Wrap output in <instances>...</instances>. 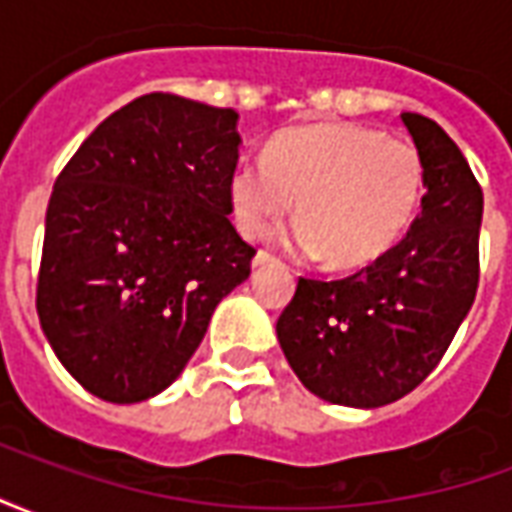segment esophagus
Returning <instances> with one entry per match:
<instances>
[{"instance_id":"1","label":"esophagus","mask_w":512,"mask_h":512,"mask_svg":"<svg viewBox=\"0 0 512 512\" xmlns=\"http://www.w3.org/2000/svg\"><path fill=\"white\" fill-rule=\"evenodd\" d=\"M271 260H274V255H271V252H266V249H260V252H257V255L252 257V268H263V266H268V263H271Z\"/></svg>"}]
</instances>
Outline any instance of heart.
I'll return each mask as SVG.
<instances>
[{
	"label": "heart",
	"mask_w": 512,
	"mask_h": 512,
	"mask_svg": "<svg viewBox=\"0 0 512 512\" xmlns=\"http://www.w3.org/2000/svg\"><path fill=\"white\" fill-rule=\"evenodd\" d=\"M425 161L414 142L356 123L290 128L263 158L238 161L227 180L235 227L271 233L296 205L293 249L337 271L376 263L406 235L422 200Z\"/></svg>",
	"instance_id": "b5f03b06"
}]
</instances>
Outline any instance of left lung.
<instances>
[{
  "mask_svg": "<svg viewBox=\"0 0 512 512\" xmlns=\"http://www.w3.org/2000/svg\"><path fill=\"white\" fill-rule=\"evenodd\" d=\"M400 117L425 161V197L411 230L354 277H301L277 321L293 373L337 406L378 408L417 389L477 293L483 189L444 128L414 112Z\"/></svg>",
  "mask_w": 512,
  "mask_h": 512,
  "instance_id": "8db88e82",
  "label": "left lung"
}]
</instances>
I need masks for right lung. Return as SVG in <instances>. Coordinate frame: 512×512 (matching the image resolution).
Instances as JSON below:
<instances>
[{"label":"right lung","mask_w":512,"mask_h":512,"mask_svg":"<svg viewBox=\"0 0 512 512\" xmlns=\"http://www.w3.org/2000/svg\"><path fill=\"white\" fill-rule=\"evenodd\" d=\"M238 112L150 93L109 115L51 191L38 315L62 367L109 403L164 392L249 277L227 180Z\"/></svg>","instance_id":"add662e5"}]
</instances>
